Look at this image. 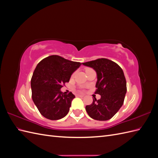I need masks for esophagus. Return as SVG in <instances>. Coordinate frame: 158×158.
<instances>
[{"label":"esophagus","instance_id":"34e87169","mask_svg":"<svg viewBox=\"0 0 158 158\" xmlns=\"http://www.w3.org/2000/svg\"><path fill=\"white\" fill-rule=\"evenodd\" d=\"M76 96L77 97H80V98H82V97H84V95H80V94H78V95H76Z\"/></svg>","mask_w":158,"mask_h":158}]
</instances>
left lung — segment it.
<instances>
[{
	"instance_id": "1",
	"label": "left lung",
	"mask_w": 158,
	"mask_h": 158,
	"mask_svg": "<svg viewBox=\"0 0 158 158\" xmlns=\"http://www.w3.org/2000/svg\"><path fill=\"white\" fill-rule=\"evenodd\" d=\"M92 68L97 74L95 94L101 95L92 103L85 106L88 115L95 120L107 121L122 107L127 93V82L122 69L114 62L98 59L82 63Z\"/></svg>"
}]
</instances>
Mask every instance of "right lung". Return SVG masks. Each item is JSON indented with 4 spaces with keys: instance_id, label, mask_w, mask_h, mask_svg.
<instances>
[{
    "instance_id": "obj_1",
    "label": "right lung",
    "mask_w": 158,
    "mask_h": 158,
    "mask_svg": "<svg viewBox=\"0 0 158 158\" xmlns=\"http://www.w3.org/2000/svg\"><path fill=\"white\" fill-rule=\"evenodd\" d=\"M82 63L51 55L41 60L31 80L32 99L40 113L50 120H59L68 114L75 95L64 94L61 88Z\"/></svg>"
}]
</instances>
